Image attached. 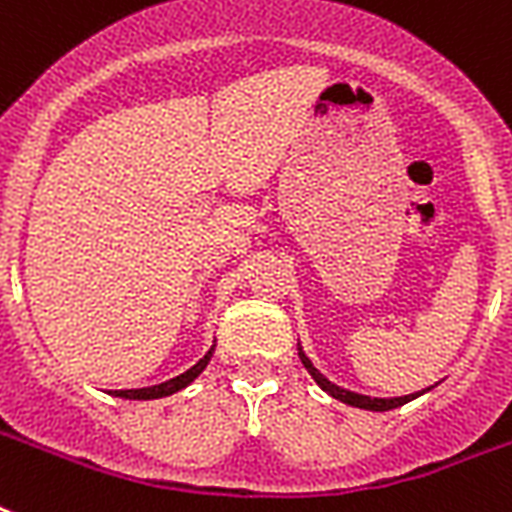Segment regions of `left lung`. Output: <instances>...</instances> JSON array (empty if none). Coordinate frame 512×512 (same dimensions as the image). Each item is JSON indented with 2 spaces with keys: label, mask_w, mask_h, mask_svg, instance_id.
Here are the masks:
<instances>
[{
  "label": "left lung",
  "mask_w": 512,
  "mask_h": 512,
  "mask_svg": "<svg viewBox=\"0 0 512 512\" xmlns=\"http://www.w3.org/2000/svg\"><path fill=\"white\" fill-rule=\"evenodd\" d=\"M300 361L305 364V369L311 372V377L321 385V390H327L329 396L337 398V401H342V404L348 406H358V409H369V412H388V409H398V406H404L406 401H412V398L422 396V393H412V396H401V398H369V396H361V393H353V390H345L340 388V385H335V382H329L324 374L316 369V366L311 364V358L305 356L303 348H300Z\"/></svg>",
  "instance_id": "1"
}]
</instances>
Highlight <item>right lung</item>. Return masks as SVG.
Wrapping results in <instances>:
<instances>
[{"label":"right lung","mask_w":512,"mask_h":512,"mask_svg":"<svg viewBox=\"0 0 512 512\" xmlns=\"http://www.w3.org/2000/svg\"><path fill=\"white\" fill-rule=\"evenodd\" d=\"M212 350H215V345H212V348L207 350V356L199 358V361H196V364H193L188 372L177 374V377L162 382V385H151V388H138V390H111V393L119 398H132V401H148V398L172 396V393H177V390H183L185 385H191V382L196 380L201 372H204V366H207L209 358H212Z\"/></svg>","instance_id":"add662e5"}]
</instances>
